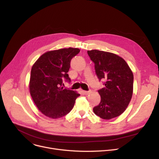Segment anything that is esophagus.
<instances>
[{"instance_id": "1", "label": "esophagus", "mask_w": 159, "mask_h": 159, "mask_svg": "<svg viewBox=\"0 0 159 159\" xmlns=\"http://www.w3.org/2000/svg\"><path fill=\"white\" fill-rule=\"evenodd\" d=\"M84 93L85 95H88V94H89L91 93V91L90 90H89V91H84Z\"/></svg>"}]
</instances>
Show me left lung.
Instances as JSON below:
<instances>
[{
	"label": "left lung",
	"mask_w": 159,
	"mask_h": 159,
	"mask_svg": "<svg viewBox=\"0 0 159 159\" xmlns=\"http://www.w3.org/2000/svg\"><path fill=\"white\" fill-rule=\"evenodd\" d=\"M88 54L95 64L98 79L104 81V87L98 91L101 102L93 107V112L105 120L116 117L126 110L131 99L133 72L117 55L97 49L88 51Z\"/></svg>",
	"instance_id": "left-lung-1"
}]
</instances>
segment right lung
I'll return each instance as SVG.
<instances>
[{
	"mask_svg": "<svg viewBox=\"0 0 159 159\" xmlns=\"http://www.w3.org/2000/svg\"><path fill=\"white\" fill-rule=\"evenodd\" d=\"M79 52V49L73 48L49 51L32 66L30 95L39 110L49 118L58 119L70 113L80 96L76 91L62 87L64 79L70 81V62Z\"/></svg>",
	"mask_w": 159,
	"mask_h": 159,
	"instance_id": "right-lung-1",
	"label": "right lung"
}]
</instances>
